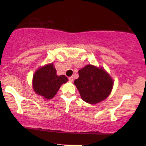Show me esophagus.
<instances>
[{
	"mask_svg": "<svg viewBox=\"0 0 146 146\" xmlns=\"http://www.w3.org/2000/svg\"><path fill=\"white\" fill-rule=\"evenodd\" d=\"M73 76H70V77H69L68 78V80H69V81H70V82H72L73 81Z\"/></svg>",
	"mask_w": 146,
	"mask_h": 146,
	"instance_id": "1",
	"label": "esophagus"
}]
</instances>
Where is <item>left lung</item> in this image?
<instances>
[{
	"label": "left lung",
	"instance_id": "obj_1",
	"mask_svg": "<svg viewBox=\"0 0 146 146\" xmlns=\"http://www.w3.org/2000/svg\"><path fill=\"white\" fill-rule=\"evenodd\" d=\"M79 78L74 80L82 99L96 104L106 98L113 88V81L104 70L87 65L78 71Z\"/></svg>",
	"mask_w": 146,
	"mask_h": 146
}]
</instances>
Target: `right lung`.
Wrapping results in <instances>:
<instances>
[{"label": "right lung", "mask_w": 146, "mask_h": 146, "mask_svg": "<svg viewBox=\"0 0 146 146\" xmlns=\"http://www.w3.org/2000/svg\"><path fill=\"white\" fill-rule=\"evenodd\" d=\"M67 81L66 76L56 75L55 68L50 64L36 72L33 76V88L37 94L49 100L54 96L61 85Z\"/></svg>", "instance_id": "obj_1"}]
</instances>
